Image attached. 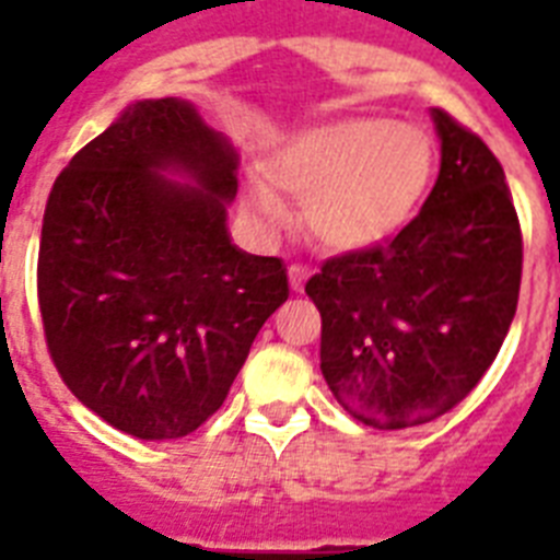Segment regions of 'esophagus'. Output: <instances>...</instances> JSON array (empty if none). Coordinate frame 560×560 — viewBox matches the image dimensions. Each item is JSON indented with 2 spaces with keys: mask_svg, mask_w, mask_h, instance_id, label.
<instances>
[{
  "mask_svg": "<svg viewBox=\"0 0 560 560\" xmlns=\"http://www.w3.org/2000/svg\"><path fill=\"white\" fill-rule=\"evenodd\" d=\"M290 288L296 290V293H302V288H305L307 281V267H302V264H290Z\"/></svg>",
  "mask_w": 560,
  "mask_h": 560,
  "instance_id": "34e87169",
  "label": "esophagus"
}]
</instances>
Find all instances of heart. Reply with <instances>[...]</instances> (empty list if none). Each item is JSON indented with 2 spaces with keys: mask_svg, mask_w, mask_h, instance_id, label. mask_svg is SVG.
Segmentation results:
<instances>
[{
  "mask_svg": "<svg viewBox=\"0 0 560 560\" xmlns=\"http://www.w3.org/2000/svg\"><path fill=\"white\" fill-rule=\"evenodd\" d=\"M433 171L424 130L386 118H337L293 136L267 162L272 186L307 202L311 235L337 253L381 244L421 200ZM246 202L267 226L288 218L284 202L264 186Z\"/></svg>",
  "mask_w": 560,
  "mask_h": 560,
  "instance_id": "obj_1",
  "label": "heart"
}]
</instances>
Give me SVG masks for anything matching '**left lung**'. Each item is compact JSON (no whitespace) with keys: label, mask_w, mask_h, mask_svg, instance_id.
<instances>
[{"label":"left lung","mask_w":560,"mask_h":560,"mask_svg":"<svg viewBox=\"0 0 560 560\" xmlns=\"http://www.w3.org/2000/svg\"><path fill=\"white\" fill-rule=\"evenodd\" d=\"M433 121L442 168L421 211L305 284L323 316L325 383L374 430L427 424L468 398L521 296L523 235L503 165L451 113L433 109Z\"/></svg>","instance_id":"8db88e82"}]
</instances>
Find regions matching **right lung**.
I'll use <instances>...</instances> for the list:
<instances>
[{"instance_id": "1", "label": "right lung", "mask_w": 560, "mask_h": 560, "mask_svg": "<svg viewBox=\"0 0 560 560\" xmlns=\"http://www.w3.org/2000/svg\"><path fill=\"white\" fill-rule=\"evenodd\" d=\"M235 171L191 104L156 98L130 104L51 186L37 258L48 354L121 433L156 442L206 424L288 302L284 261L229 241Z\"/></svg>"}]
</instances>
